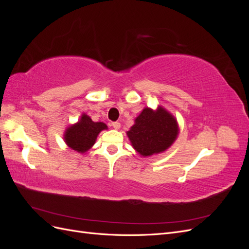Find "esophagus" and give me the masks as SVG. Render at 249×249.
<instances>
[{
	"label": "esophagus",
	"instance_id": "34e87169",
	"mask_svg": "<svg viewBox=\"0 0 249 249\" xmlns=\"http://www.w3.org/2000/svg\"><path fill=\"white\" fill-rule=\"evenodd\" d=\"M112 126L114 127L115 130H119V129H120V123H118V122H114V123H112Z\"/></svg>",
	"mask_w": 249,
	"mask_h": 249
}]
</instances>
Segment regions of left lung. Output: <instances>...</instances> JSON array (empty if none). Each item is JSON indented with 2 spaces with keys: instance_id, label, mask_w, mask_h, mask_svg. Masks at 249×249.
Wrapping results in <instances>:
<instances>
[{
  "instance_id": "8db88e82",
  "label": "left lung",
  "mask_w": 249,
  "mask_h": 249,
  "mask_svg": "<svg viewBox=\"0 0 249 249\" xmlns=\"http://www.w3.org/2000/svg\"><path fill=\"white\" fill-rule=\"evenodd\" d=\"M178 134L177 119L162 107L156 111L143 109L126 132L133 147L143 157L165 152L176 141Z\"/></svg>"
}]
</instances>
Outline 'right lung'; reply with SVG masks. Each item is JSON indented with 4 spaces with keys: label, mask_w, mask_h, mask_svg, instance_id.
Wrapping results in <instances>:
<instances>
[{
    "label": "right lung",
    "mask_w": 249,
    "mask_h": 249,
    "mask_svg": "<svg viewBox=\"0 0 249 249\" xmlns=\"http://www.w3.org/2000/svg\"><path fill=\"white\" fill-rule=\"evenodd\" d=\"M107 129V124L92 122V119L84 113L77 124L67 127L64 133V141L71 149L83 154L92 147L97 135Z\"/></svg>",
    "instance_id": "add662e5"
}]
</instances>
